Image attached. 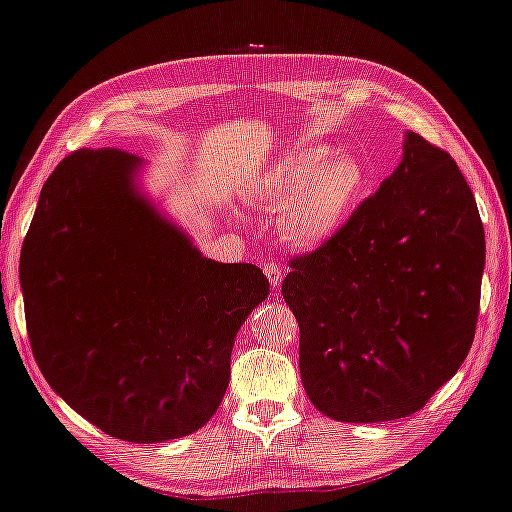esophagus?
Returning <instances> with one entry per match:
<instances>
[{
  "mask_svg": "<svg viewBox=\"0 0 512 512\" xmlns=\"http://www.w3.org/2000/svg\"><path fill=\"white\" fill-rule=\"evenodd\" d=\"M263 272H265V276L269 278V283H272V287H274V289H276L278 285H281V281H283V267H281V265H276V263H265Z\"/></svg>",
  "mask_w": 512,
  "mask_h": 512,
  "instance_id": "1",
  "label": "esophagus"
}]
</instances>
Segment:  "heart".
I'll use <instances>...</instances> for the list:
<instances>
[{
    "mask_svg": "<svg viewBox=\"0 0 512 512\" xmlns=\"http://www.w3.org/2000/svg\"><path fill=\"white\" fill-rule=\"evenodd\" d=\"M363 189V169L352 156L310 144L269 162L260 173V200L278 205V231L289 245L316 249L339 234Z\"/></svg>",
    "mask_w": 512,
    "mask_h": 512,
    "instance_id": "b5f03b06",
    "label": "heart"
}]
</instances>
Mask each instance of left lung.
I'll return each instance as SVG.
<instances>
[{
    "label": "left lung",
    "mask_w": 512,
    "mask_h": 512,
    "mask_svg": "<svg viewBox=\"0 0 512 512\" xmlns=\"http://www.w3.org/2000/svg\"><path fill=\"white\" fill-rule=\"evenodd\" d=\"M486 236L450 153L412 131L401 162L330 243L292 260L283 298L301 327V379L325 417L394 421L466 361Z\"/></svg>",
    "instance_id": "8db88e82"
}]
</instances>
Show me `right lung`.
<instances>
[{"label":"right lung","mask_w":512,"mask_h":512,"mask_svg":"<svg viewBox=\"0 0 512 512\" xmlns=\"http://www.w3.org/2000/svg\"><path fill=\"white\" fill-rule=\"evenodd\" d=\"M142 160L75 151L44 182L22 283L48 385L111 437L158 443L205 426L240 325L269 294L252 263L200 254L140 189Z\"/></svg>","instance_id":"right-lung-1"}]
</instances>
